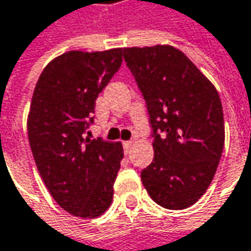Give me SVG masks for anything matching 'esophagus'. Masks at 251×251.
Listing matches in <instances>:
<instances>
[{"label": "esophagus", "instance_id": "1", "mask_svg": "<svg viewBox=\"0 0 251 251\" xmlns=\"http://www.w3.org/2000/svg\"><path fill=\"white\" fill-rule=\"evenodd\" d=\"M131 146H133V141H124V143H123V147H124V152H126V154L130 152Z\"/></svg>", "mask_w": 251, "mask_h": 251}]
</instances>
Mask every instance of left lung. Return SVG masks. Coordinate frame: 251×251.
<instances>
[{"label":"left lung","instance_id":"left-lung-1","mask_svg":"<svg viewBox=\"0 0 251 251\" xmlns=\"http://www.w3.org/2000/svg\"><path fill=\"white\" fill-rule=\"evenodd\" d=\"M146 100L154 158L141 181L158 206L183 210L210 186L224 147L222 101L214 85L170 45L124 48Z\"/></svg>","mask_w":251,"mask_h":251}]
</instances>
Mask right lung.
Instances as JSON below:
<instances>
[{
    "mask_svg": "<svg viewBox=\"0 0 251 251\" xmlns=\"http://www.w3.org/2000/svg\"><path fill=\"white\" fill-rule=\"evenodd\" d=\"M123 48L68 51L37 81L28 116V141L54 200L77 217H99L111 204L124 155L120 143L90 138L99 94L120 70Z\"/></svg>",
    "mask_w": 251,
    "mask_h": 251,
    "instance_id": "1",
    "label": "right lung"
}]
</instances>
